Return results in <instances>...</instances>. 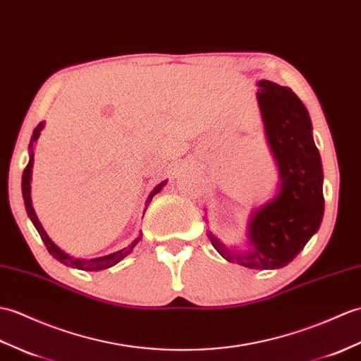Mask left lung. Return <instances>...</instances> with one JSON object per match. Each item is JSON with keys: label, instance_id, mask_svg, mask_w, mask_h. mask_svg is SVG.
Masks as SVG:
<instances>
[{"label": "left lung", "instance_id": "left-lung-1", "mask_svg": "<svg viewBox=\"0 0 361 361\" xmlns=\"http://www.w3.org/2000/svg\"><path fill=\"white\" fill-rule=\"evenodd\" d=\"M257 85L266 138L280 172L276 195L252 212L249 249L232 250L207 233L223 258L249 269H279L289 264L323 220V167L312 138L307 109L289 87L262 80Z\"/></svg>", "mask_w": 361, "mask_h": 361}]
</instances>
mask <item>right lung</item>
<instances>
[{"label":"right lung","mask_w":361,"mask_h":361,"mask_svg":"<svg viewBox=\"0 0 361 361\" xmlns=\"http://www.w3.org/2000/svg\"><path fill=\"white\" fill-rule=\"evenodd\" d=\"M43 128H44V121H41V123L37 126V128H35V130H33V133H32V138H30V142H29L30 158H29V163H27V166H26V169H24V172H23V183H21V186H23V198H24V204H26L27 215L30 216V220H32L33 226H35V229L38 231L41 240L44 241V245H46V247H47V250H49V254L52 255L54 258H56L60 263H63V264H66V266H69V267H77V269L90 271V272L103 271V269H107V267L115 266L116 263H120L124 257H128V255L132 252V249L135 247L137 243L141 240V233H140V237L133 240L128 247H123L121 250H118V252L109 254V255H104V257H98V258H89V259L73 258V257H71V255H67V254L64 252V250H61L60 247H58V246L55 245V243H54L52 240L49 238L46 231L43 229V226H41V223H39V220H38V216H37L35 211H33V207H32V198H30V178H32V166H33V145H35V141L38 140L39 133H41V130H43ZM166 183H167V181H161L152 192H150V195H149L147 200H146V209H147L150 201H152V197L157 195L158 192H160V190L166 186ZM146 209H145V212H146Z\"/></svg>","instance_id":"add662e5"}]
</instances>
